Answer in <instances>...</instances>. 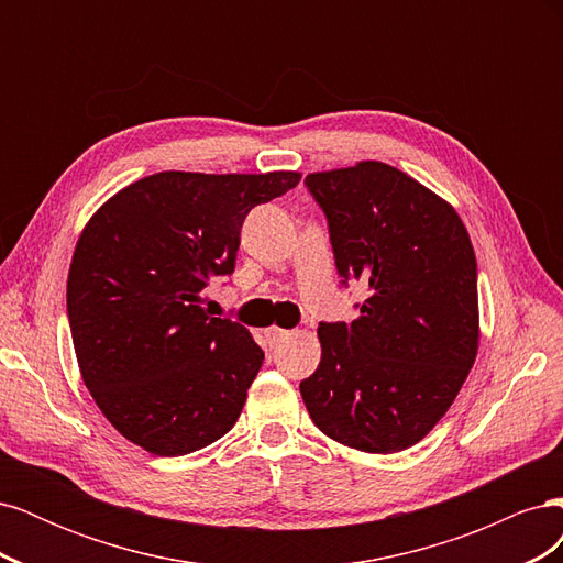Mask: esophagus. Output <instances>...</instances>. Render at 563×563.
I'll list each match as a JSON object with an SVG mask.
<instances>
[{"label": "esophagus", "mask_w": 563, "mask_h": 563, "mask_svg": "<svg viewBox=\"0 0 563 563\" xmlns=\"http://www.w3.org/2000/svg\"><path fill=\"white\" fill-rule=\"evenodd\" d=\"M265 335H267V340H269V343H272V345H275V343H282V340H284V338H288V335H291V331H286V329H279V327H269V329L265 331Z\"/></svg>", "instance_id": "1"}]
</instances>
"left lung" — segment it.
I'll use <instances>...</instances> for the list:
<instances>
[{"label":"left lung","mask_w":563,"mask_h":563,"mask_svg":"<svg viewBox=\"0 0 563 563\" xmlns=\"http://www.w3.org/2000/svg\"><path fill=\"white\" fill-rule=\"evenodd\" d=\"M338 275L368 288L352 323H319L321 362L300 383L338 444L397 453L444 418L479 347L476 258L449 201L383 162L319 172Z\"/></svg>","instance_id":"obj_1"}]
</instances>
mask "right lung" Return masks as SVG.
I'll list each match as a JSON object with an SVG mask.
<instances>
[{"instance_id": "1", "label": "right lung", "mask_w": 563, "mask_h": 563, "mask_svg": "<svg viewBox=\"0 0 563 563\" xmlns=\"http://www.w3.org/2000/svg\"><path fill=\"white\" fill-rule=\"evenodd\" d=\"M298 172H162L100 207L75 246L67 319L81 380L112 428L162 457L228 434L265 354L201 291L232 275L249 211Z\"/></svg>"}]
</instances>
